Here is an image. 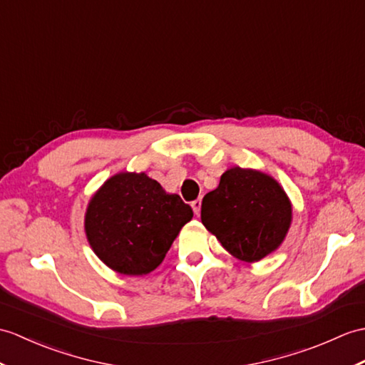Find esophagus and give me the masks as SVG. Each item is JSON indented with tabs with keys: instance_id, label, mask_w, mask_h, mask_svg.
Segmentation results:
<instances>
[{
	"instance_id": "obj_1",
	"label": "esophagus",
	"mask_w": 365,
	"mask_h": 365,
	"mask_svg": "<svg viewBox=\"0 0 365 365\" xmlns=\"http://www.w3.org/2000/svg\"><path fill=\"white\" fill-rule=\"evenodd\" d=\"M191 207H192L194 215L199 216V213H200V207H202V202H200V199H196V200H194V202L191 203Z\"/></svg>"
}]
</instances>
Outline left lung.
<instances>
[{
    "label": "left lung",
    "mask_w": 365,
    "mask_h": 365,
    "mask_svg": "<svg viewBox=\"0 0 365 365\" xmlns=\"http://www.w3.org/2000/svg\"><path fill=\"white\" fill-rule=\"evenodd\" d=\"M200 219L228 253L255 262L284 241L292 205L274 177L235 166L221 175L216 190L205 194Z\"/></svg>",
    "instance_id": "1"
}]
</instances>
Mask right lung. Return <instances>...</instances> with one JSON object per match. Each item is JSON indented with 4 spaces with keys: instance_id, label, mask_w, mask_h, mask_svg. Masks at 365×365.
<instances>
[{
    "instance_id": "obj_1",
    "label": "right lung",
    "mask_w": 365,
    "mask_h": 365,
    "mask_svg": "<svg viewBox=\"0 0 365 365\" xmlns=\"http://www.w3.org/2000/svg\"><path fill=\"white\" fill-rule=\"evenodd\" d=\"M192 210L144 173L110 177L91 197L86 235L93 252L123 275H146L165 259Z\"/></svg>"
}]
</instances>
